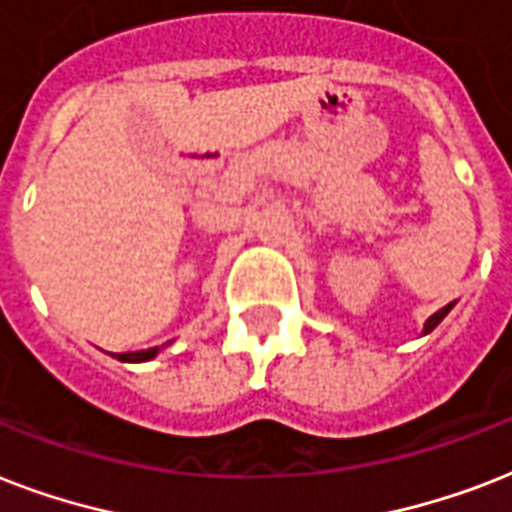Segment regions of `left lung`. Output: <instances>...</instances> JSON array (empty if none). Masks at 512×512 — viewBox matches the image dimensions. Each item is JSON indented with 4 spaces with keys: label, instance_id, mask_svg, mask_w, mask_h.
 Wrapping results in <instances>:
<instances>
[{
    "label": "left lung",
    "instance_id": "1",
    "mask_svg": "<svg viewBox=\"0 0 512 512\" xmlns=\"http://www.w3.org/2000/svg\"><path fill=\"white\" fill-rule=\"evenodd\" d=\"M449 308H452V305H446V308H441V311H438V313H433V316H430V319L425 321V335H428V332H433V329L438 327V321L444 319L446 313H449Z\"/></svg>",
    "mask_w": 512,
    "mask_h": 512
}]
</instances>
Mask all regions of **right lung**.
<instances>
[{
	"label": "right lung",
	"instance_id": "right-lung-1",
	"mask_svg": "<svg viewBox=\"0 0 512 512\" xmlns=\"http://www.w3.org/2000/svg\"><path fill=\"white\" fill-rule=\"evenodd\" d=\"M159 353V348H148V350H138V353H119V361H148V358H154Z\"/></svg>",
	"mask_w": 512,
	"mask_h": 512
}]
</instances>
